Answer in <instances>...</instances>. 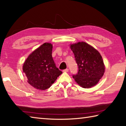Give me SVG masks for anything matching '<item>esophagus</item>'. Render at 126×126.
Instances as JSON below:
<instances>
[{
    "instance_id": "esophagus-1",
    "label": "esophagus",
    "mask_w": 126,
    "mask_h": 126,
    "mask_svg": "<svg viewBox=\"0 0 126 126\" xmlns=\"http://www.w3.org/2000/svg\"><path fill=\"white\" fill-rule=\"evenodd\" d=\"M68 71H69V69H68V68H67V69L63 70V72H68Z\"/></svg>"
}]
</instances>
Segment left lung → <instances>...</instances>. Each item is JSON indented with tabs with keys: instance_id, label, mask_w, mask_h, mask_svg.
Instances as JSON below:
<instances>
[{
	"instance_id": "1",
	"label": "left lung",
	"mask_w": 126,
	"mask_h": 126,
	"mask_svg": "<svg viewBox=\"0 0 126 126\" xmlns=\"http://www.w3.org/2000/svg\"><path fill=\"white\" fill-rule=\"evenodd\" d=\"M78 67L73 78L80 86L90 88L97 84L105 72L102 57L96 49L84 42L70 45Z\"/></svg>"
}]
</instances>
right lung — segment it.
Instances as JSON below:
<instances>
[{
  "mask_svg": "<svg viewBox=\"0 0 126 126\" xmlns=\"http://www.w3.org/2000/svg\"><path fill=\"white\" fill-rule=\"evenodd\" d=\"M52 47L51 43H43L30 54L23 65L27 81L37 89H48L62 73L52 58Z\"/></svg>",
  "mask_w": 126,
  "mask_h": 126,
  "instance_id": "right-lung-1",
  "label": "right lung"
}]
</instances>
